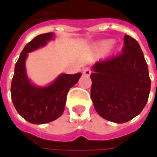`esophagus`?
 Returning a JSON list of instances; mask_svg holds the SVG:
<instances>
[{
	"label": "esophagus",
	"mask_w": 157,
	"mask_h": 157,
	"mask_svg": "<svg viewBox=\"0 0 157 157\" xmlns=\"http://www.w3.org/2000/svg\"><path fill=\"white\" fill-rule=\"evenodd\" d=\"M91 73H92V71H91V69L89 68V67H86V68L83 69V75H84L89 76V75H91Z\"/></svg>",
	"instance_id": "1"
}]
</instances>
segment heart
Listing matches in <instances>:
<instances>
[{"instance_id": "b5f03b06", "label": "heart", "mask_w": 157, "mask_h": 157, "mask_svg": "<svg viewBox=\"0 0 157 157\" xmlns=\"http://www.w3.org/2000/svg\"><path fill=\"white\" fill-rule=\"evenodd\" d=\"M113 41L112 39H106V40H102L99 43L98 46V49L100 52H105L108 49L112 47Z\"/></svg>"}]
</instances>
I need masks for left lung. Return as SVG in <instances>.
Segmentation results:
<instances>
[{"mask_svg": "<svg viewBox=\"0 0 157 157\" xmlns=\"http://www.w3.org/2000/svg\"><path fill=\"white\" fill-rule=\"evenodd\" d=\"M91 98L102 118L117 124L140 114L148 101L151 79L138 42L124 36L122 53L92 66Z\"/></svg>", "mask_w": 157, "mask_h": 157, "instance_id": "obj_1", "label": "left lung"}]
</instances>
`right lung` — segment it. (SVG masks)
Wrapping results in <instances>:
<instances>
[{
    "mask_svg": "<svg viewBox=\"0 0 157 157\" xmlns=\"http://www.w3.org/2000/svg\"><path fill=\"white\" fill-rule=\"evenodd\" d=\"M53 38V33H44L26 45L16 63L12 81L11 95L16 110L24 119L34 124L49 123L62 115L69 90L77 83L82 75V73L60 74L46 86L31 83L25 65L29 53L44 47Z\"/></svg>",
    "mask_w": 157,
    "mask_h": 157,
    "instance_id": "1",
    "label": "right lung"
}]
</instances>
